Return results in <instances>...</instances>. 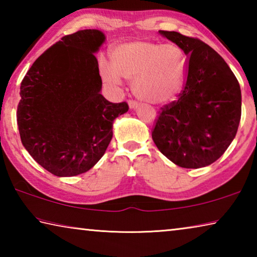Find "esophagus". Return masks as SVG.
<instances>
[{"mask_svg": "<svg viewBox=\"0 0 257 257\" xmlns=\"http://www.w3.org/2000/svg\"><path fill=\"white\" fill-rule=\"evenodd\" d=\"M138 102H136V101H129V107L132 108V110H135V108H137L138 107Z\"/></svg>", "mask_w": 257, "mask_h": 257, "instance_id": "1", "label": "esophagus"}]
</instances>
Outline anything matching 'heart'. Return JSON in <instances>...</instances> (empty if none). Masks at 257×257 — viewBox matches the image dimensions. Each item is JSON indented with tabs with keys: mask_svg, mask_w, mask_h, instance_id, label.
Listing matches in <instances>:
<instances>
[{
	"mask_svg": "<svg viewBox=\"0 0 257 257\" xmlns=\"http://www.w3.org/2000/svg\"><path fill=\"white\" fill-rule=\"evenodd\" d=\"M111 64L101 62L105 81L118 85L120 77L133 81V90L150 103L168 104L181 93L186 79V59L175 44L136 40L113 47Z\"/></svg>",
	"mask_w": 257,
	"mask_h": 257,
	"instance_id": "1",
	"label": "heart"
}]
</instances>
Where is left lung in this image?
Instances as JSON below:
<instances>
[{"label":"left lung","instance_id":"8db88e82","mask_svg":"<svg viewBox=\"0 0 257 257\" xmlns=\"http://www.w3.org/2000/svg\"><path fill=\"white\" fill-rule=\"evenodd\" d=\"M159 34L184 52L187 80L178 101L162 107L152 138L177 165L198 169L222 155L236 137L241 116L237 78L219 53L177 32Z\"/></svg>","mask_w":257,"mask_h":257}]
</instances>
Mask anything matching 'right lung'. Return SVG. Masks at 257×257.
<instances>
[{"label":"right lung","mask_w":257,"mask_h":257,"mask_svg":"<svg viewBox=\"0 0 257 257\" xmlns=\"http://www.w3.org/2000/svg\"><path fill=\"white\" fill-rule=\"evenodd\" d=\"M105 38L97 29L67 35L35 61L21 82L17 111L21 143L56 177L92 169L110 144L114 120L129 108L101 94L95 53Z\"/></svg>","instance_id":"add662e5"}]
</instances>
